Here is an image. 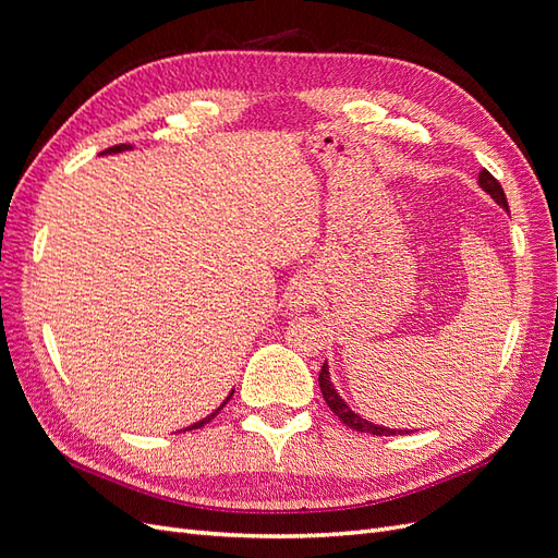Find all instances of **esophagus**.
Wrapping results in <instances>:
<instances>
[{
  "instance_id": "34e87169",
  "label": "esophagus",
  "mask_w": 558,
  "mask_h": 558,
  "mask_svg": "<svg viewBox=\"0 0 558 558\" xmlns=\"http://www.w3.org/2000/svg\"><path fill=\"white\" fill-rule=\"evenodd\" d=\"M318 295V281L312 275H300L291 281L289 291H286V302L293 312L307 310Z\"/></svg>"
}]
</instances>
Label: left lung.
Masks as SVG:
<instances>
[{
  "label": "left lung",
  "instance_id": "1",
  "mask_svg": "<svg viewBox=\"0 0 558 558\" xmlns=\"http://www.w3.org/2000/svg\"><path fill=\"white\" fill-rule=\"evenodd\" d=\"M480 185L482 189L492 195L500 207H505L508 209V197H505V191H502V185L498 183V179L488 172V170H482L480 172ZM510 211V209H508ZM318 386H320V393H324V398H326V402H328V408L332 410V414L342 421L344 426H349V428H353V430H359V433H369V435H404V433H410V430H393V428H384V426H377V424H373V421H365V418H361L356 412H353L349 404L337 396V391H335V386H332V381H330V373H328V365L324 363V367H320V373H318Z\"/></svg>",
  "mask_w": 558,
  "mask_h": 558
}]
</instances>
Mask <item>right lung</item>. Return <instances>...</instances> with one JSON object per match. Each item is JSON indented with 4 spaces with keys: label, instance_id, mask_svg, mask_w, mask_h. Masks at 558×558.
<instances>
[{
    "label": "right lung",
    "instance_id": "1",
    "mask_svg": "<svg viewBox=\"0 0 558 558\" xmlns=\"http://www.w3.org/2000/svg\"><path fill=\"white\" fill-rule=\"evenodd\" d=\"M125 148H130V146H128V144H118V146H111V148H107V150H105V154H118V150H125ZM230 398H232V393L228 396V400H230ZM228 400H226V402H228ZM226 402H223V404H221V408H218L216 412H211V414H209L207 418H202V421H197V424H193V426H191V430H193V428H199V426H205V424H209V421H211V418H214V416H216L218 412H221V410L226 408Z\"/></svg>",
    "mask_w": 558,
    "mask_h": 558
}]
</instances>
